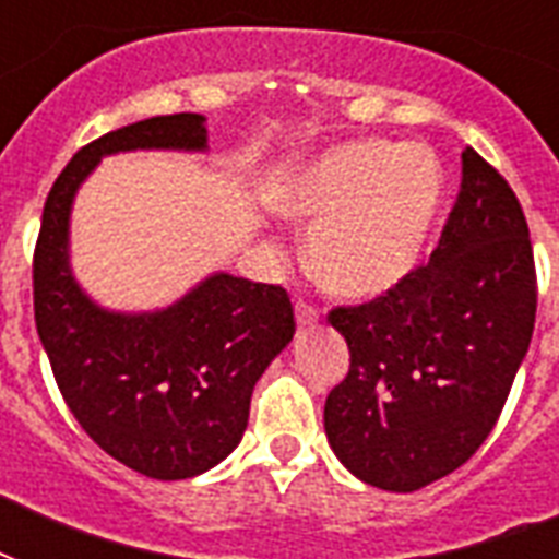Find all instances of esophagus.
Here are the masks:
<instances>
[{
  "instance_id": "obj_1",
  "label": "esophagus",
  "mask_w": 559,
  "mask_h": 559,
  "mask_svg": "<svg viewBox=\"0 0 559 559\" xmlns=\"http://www.w3.org/2000/svg\"><path fill=\"white\" fill-rule=\"evenodd\" d=\"M316 319H319V310H316L313 305H307V301H298V305H296V322L301 324V328H307V324H313Z\"/></svg>"
}]
</instances>
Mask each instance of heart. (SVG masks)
Masks as SVG:
<instances>
[{"mask_svg":"<svg viewBox=\"0 0 559 559\" xmlns=\"http://www.w3.org/2000/svg\"><path fill=\"white\" fill-rule=\"evenodd\" d=\"M443 200L447 177L429 147L366 139L316 156L281 188L278 209L313 226L307 263L331 296L373 301L424 263Z\"/></svg>","mask_w":559,"mask_h":559,"instance_id":"heart-1","label":"heart"}]
</instances>
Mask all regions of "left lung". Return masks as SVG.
Wrapping results in <instances>:
<instances>
[{"label": "left lung", "mask_w": 559, "mask_h": 559, "mask_svg": "<svg viewBox=\"0 0 559 559\" xmlns=\"http://www.w3.org/2000/svg\"><path fill=\"white\" fill-rule=\"evenodd\" d=\"M537 272L516 193L473 147L426 266L382 298L336 307L350 350L324 432L366 485L412 493L459 469L493 432L528 354Z\"/></svg>", "instance_id": "8db88e82"}]
</instances>
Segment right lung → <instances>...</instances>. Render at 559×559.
Masks as SVG:
<instances>
[{
  "label": "right lung",
  "instance_id": "1",
  "mask_svg": "<svg viewBox=\"0 0 559 559\" xmlns=\"http://www.w3.org/2000/svg\"><path fill=\"white\" fill-rule=\"evenodd\" d=\"M205 147L197 112L100 135L55 179L34 249V322L66 406L107 455L159 481L200 476L240 443L254 382L296 333L293 305L284 287L214 272L165 310H107L72 275L69 214L104 156Z\"/></svg>",
  "mask_w": 559,
  "mask_h": 559
}]
</instances>
